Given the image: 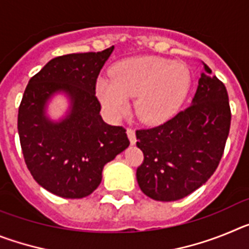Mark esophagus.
<instances>
[{
	"instance_id": "34e87169",
	"label": "esophagus",
	"mask_w": 249,
	"mask_h": 249,
	"mask_svg": "<svg viewBox=\"0 0 249 249\" xmlns=\"http://www.w3.org/2000/svg\"><path fill=\"white\" fill-rule=\"evenodd\" d=\"M127 135H128V138H129V142H131V144H135L136 143V132L133 128H128L127 129Z\"/></svg>"
}]
</instances>
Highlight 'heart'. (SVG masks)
Returning a JSON list of instances; mask_svg holds the SVG:
<instances>
[{
    "mask_svg": "<svg viewBox=\"0 0 249 249\" xmlns=\"http://www.w3.org/2000/svg\"><path fill=\"white\" fill-rule=\"evenodd\" d=\"M111 76L102 77L96 85L106 111L121 116L128 108V98L136 97V114L146 123L163 122L173 116L192 83L186 63L157 56L123 59L113 66Z\"/></svg>",
    "mask_w": 249,
    "mask_h": 249,
    "instance_id": "heart-1",
    "label": "heart"
}]
</instances>
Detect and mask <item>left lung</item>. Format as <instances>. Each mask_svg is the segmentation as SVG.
<instances>
[{
  "label": "left lung",
  "instance_id": "8db88e82",
  "mask_svg": "<svg viewBox=\"0 0 249 249\" xmlns=\"http://www.w3.org/2000/svg\"><path fill=\"white\" fill-rule=\"evenodd\" d=\"M198 87L190 105L175 117L137 129L143 162L137 168L142 192L156 201L181 199L206 183L223 156L231 127L226 86L202 62Z\"/></svg>",
  "mask_w": 249,
  "mask_h": 249
}]
</instances>
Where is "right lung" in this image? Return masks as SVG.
<instances>
[{"label": "right lung", "instance_id": "right-lung-1", "mask_svg": "<svg viewBox=\"0 0 249 249\" xmlns=\"http://www.w3.org/2000/svg\"><path fill=\"white\" fill-rule=\"evenodd\" d=\"M113 48L51 59L22 97L17 128L26 166L39 186L63 198L91 195L105 164L129 146L126 128L103 122L96 97L98 74ZM61 90L71 97V112L61 123H51L45 102Z\"/></svg>", "mask_w": 249, "mask_h": 249}]
</instances>
